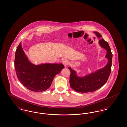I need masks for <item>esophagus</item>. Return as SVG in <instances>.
Returning <instances> with one entry per match:
<instances>
[{"instance_id": "34e87169", "label": "esophagus", "mask_w": 127, "mask_h": 127, "mask_svg": "<svg viewBox=\"0 0 127 127\" xmlns=\"http://www.w3.org/2000/svg\"><path fill=\"white\" fill-rule=\"evenodd\" d=\"M62 63H63V64L64 65V66H65V67H66V66H67V65L68 64L69 62H68V60H67V59H63V61H62Z\"/></svg>"}]
</instances>
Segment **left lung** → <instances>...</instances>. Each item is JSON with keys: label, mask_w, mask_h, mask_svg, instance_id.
<instances>
[{"label": "left lung", "mask_w": 127, "mask_h": 127, "mask_svg": "<svg viewBox=\"0 0 127 127\" xmlns=\"http://www.w3.org/2000/svg\"><path fill=\"white\" fill-rule=\"evenodd\" d=\"M94 33L98 38L102 37L98 32L95 31ZM99 44L107 50L105 57L108 60L107 64L102 68L84 77H80L77 76L76 71L70 67H68L71 72L69 79L70 86L76 92L88 93L97 91L101 88L109 79L111 70L112 54L108 43L105 41L103 38H100L99 40Z\"/></svg>", "instance_id": "8db88e82"}]
</instances>
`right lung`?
I'll return each mask as SVG.
<instances>
[{"label": "right lung", "mask_w": 127, "mask_h": 127, "mask_svg": "<svg viewBox=\"0 0 127 127\" xmlns=\"http://www.w3.org/2000/svg\"><path fill=\"white\" fill-rule=\"evenodd\" d=\"M15 67L19 81L26 88L35 92L46 91L55 76L64 68L62 64H32L25 54L20 43L16 51Z\"/></svg>", "instance_id": "add662e5"}]
</instances>
